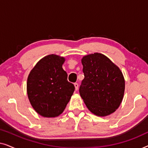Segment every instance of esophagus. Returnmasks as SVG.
Returning <instances> with one entry per match:
<instances>
[{"label": "esophagus", "instance_id": "esophagus-1", "mask_svg": "<svg viewBox=\"0 0 148 148\" xmlns=\"http://www.w3.org/2000/svg\"><path fill=\"white\" fill-rule=\"evenodd\" d=\"M74 86H75V90H77L78 88H79V84H77V83H75Z\"/></svg>", "mask_w": 148, "mask_h": 148}]
</instances>
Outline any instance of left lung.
Returning <instances> with one entry per match:
<instances>
[{
  "mask_svg": "<svg viewBox=\"0 0 148 148\" xmlns=\"http://www.w3.org/2000/svg\"><path fill=\"white\" fill-rule=\"evenodd\" d=\"M84 79L79 94L89 110L99 116L112 114L119 108L125 92V79L118 66L100 53L82 59Z\"/></svg>",
  "mask_w": 148,
  "mask_h": 148,
  "instance_id": "obj_1",
  "label": "left lung"
}]
</instances>
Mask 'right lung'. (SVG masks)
I'll return each mask as SVG.
<instances>
[{
    "mask_svg": "<svg viewBox=\"0 0 148 148\" xmlns=\"http://www.w3.org/2000/svg\"><path fill=\"white\" fill-rule=\"evenodd\" d=\"M64 60L56 54L46 56L27 77L28 98L36 112L44 117H56L62 113L75 91L62 67Z\"/></svg>",
    "mask_w": 148,
    "mask_h": 148,
    "instance_id": "obj_1",
    "label": "right lung"
}]
</instances>
